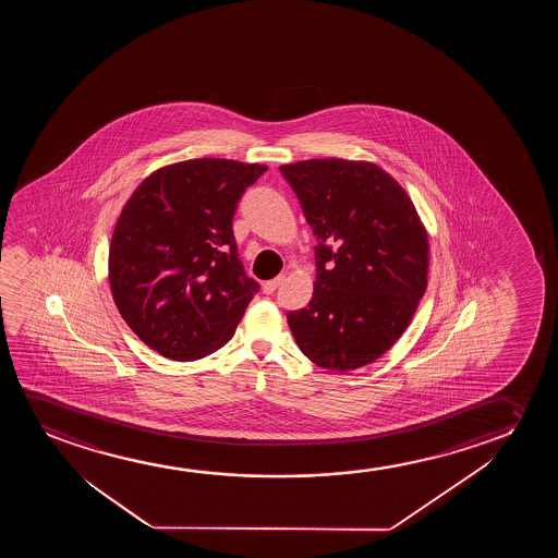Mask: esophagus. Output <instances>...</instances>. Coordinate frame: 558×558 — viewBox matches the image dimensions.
Masks as SVG:
<instances>
[{"mask_svg":"<svg viewBox=\"0 0 558 558\" xmlns=\"http://www.w3.org/2000/svg\"><path fill=\"white\" fill-rule=\"evenodd\" d=\"M283 276H276L275 280H268V282L263 283V291L267 293V295H270V293H275L276 288L282 283Z\"/></svg>","mask_w":558,"mask_h":558,"instance_id":"34e87169","label":"esophagus"}]
</instances>
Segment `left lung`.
Masks as SVG:
<instances>
[{"label": "left lung", "mask_w": 558, "mask_h": 558, "mask_svg": "<svg viewBox=\"0 0 558 558\" xmlns=\"http://www.w3.org/2000/svg\"><path fill=\"white\" fill-rule=\"evenodd\" d=\"M280 171L316 236L313 299L288 313L295 343L331 372L372 364L404 333L427 290V230L375 163L326 158Z\"/></svg>", "instance_id": "8db88e82"}]
</instances>
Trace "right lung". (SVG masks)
I'll use <instances>...</instances> for the list:
<instances>
[{
  "label": "right lung",
  "mask_w": 558,
  "mask_h": 558,
  "mask_svg": "<svg viewBox=\"0 0 558 558\" xmlns=\"http://www.w3.org/2000/svg\"><path fill=\"white\" fill-rule=\"evenodd\" d=\"M267 166L199 158L154 171L116 222L110 290L135 336L166 359H204L236 331L259 283L238 257L232 219Z\"/></svg>",
  "instance_id": "right-lung-1"
}]
</instances>
